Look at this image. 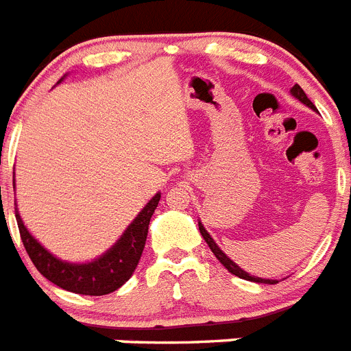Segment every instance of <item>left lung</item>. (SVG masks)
Masks as SVG:
<instances>
[{
  "label": "left lung",
  "instance_id": "left-lung-1",
  "mask_svg": "<svg viewBox=\"0 0 351 351\" xmlns=\"http://www.w3.org/2000/svg\"><path fill=\"white\" fill-rule=\"evenodd\" d=\"M290 94H292V96L295 97V99L301 101L302 105H306V106H308V108H311V110H315V112H317V108H315L313 103H311V101L308 99V96H306V94H304V90H302L298 84L293 85L292 89H290ZM197 223H199V230H201V236H203L204 241L208 243V246H210V250L213 252L215 257H217V258H219L220 262H222L223 267H226V269L229 271V273H232V274H234V276H238V278H243V280H248V282H255V283H267V285H274V283H278V280H267V278H257V276H252L250 273H246V271H243L241 267H239L234 261H230V258L227 257V255L223 254L222 250H220L219 245H217V243L213 241V238H211V236L208 234V230L204 229L203 223H201V222H197Z\"/></svg>",
  "mask_w": 351,
  "mask_h": 351
}]
</instances>
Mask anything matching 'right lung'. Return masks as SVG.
I'll list each match as a JSON object with an SVG mask.
<instances>
[{"label": "right lung", "mask_w": 351, "mask_h": 351, "mask_svg": "<svg viewBox=\"0 0 351 351\" xmlns=\"http://www.w3.org/2000/svg\"><path fill=\"white\" fill-rule=\"evenodd\" d=\"M61 80L58 84H61ZM159 199L160 194H156L148 201L147 206L129 223L124 234L117 239L112 248L94 261L82 262V264L61 261L43 248L24 226L17 208H15V219L27 255L33 261L34 267L47 280L68 292L82 293V295H105L121 289L136 269L147 241L148 223L159 204Z\"/></svg>", "instance_id": "add662e5"}]
</instances>
